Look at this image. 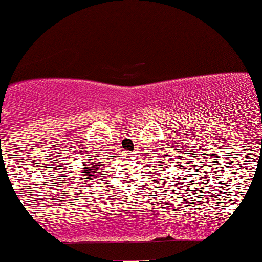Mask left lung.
<instances>
[{"label": "left lung", "instance_id": "8db88e82", "mask_svg": "<svg viewBox=\"0 0 262 262\" xmlns=\"http://www.w3.org/2000/svg\"><path fill=\"white\" fill-rule=\"evenodd\" d=\"M162 155H164V154H162ZM162 160H164V158H162ZM161 160V161H162ZM160 163H162V162H160ZM167 168H168V167H167ZM167 172H168V169H167Z\"/></svg>", "mask_w": 262, "mask_h": 262}]
</instances>
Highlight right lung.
I'll return each mask as SVG.
<instances>
[{
  "label": "right lung",
  "mask_w": 262,
  "mask_h": 262,
  "mask_svg": "<svg viewBox=\"0 0 262 262\" xmlns=\"http://www.w3.org/2000/svg\"><path fill=\"white\" fill-rule=\"evenodd\" d=\"M85 172H81V173H85L84 176H88V178H96L95 173L99 172V167L96 166L95 162H86V167L84 168Z\"/></svg>",
  "instance_id": "right-lung-1"
}]
</instances>
